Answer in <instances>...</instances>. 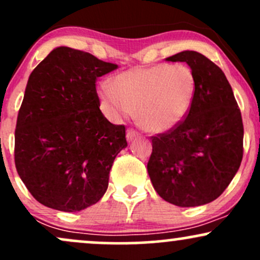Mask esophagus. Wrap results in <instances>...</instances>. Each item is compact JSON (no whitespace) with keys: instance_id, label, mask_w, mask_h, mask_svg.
I'll return each instance as SVG.
<instances>
[{"instance_id":"1","label":"esophagus","mask_w":260,"mask_h":260,"mask_svg":"<svg viewBox=\"0 0 260 260\" xmlns=\"http://www.w3.org/2000/svg\"><path fill=\"white\" fill-rule=\"evenodd\" d=\"M138 137V133L136 132L134 129H128L127 133H126V138H127V142H132L134 138H137Z\"/></svg>"}]
</instances>
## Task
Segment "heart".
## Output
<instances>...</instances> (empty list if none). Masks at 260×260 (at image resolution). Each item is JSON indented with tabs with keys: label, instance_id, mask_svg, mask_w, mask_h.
Wrapping results in <instances>:
<instances>
[{
	"label": "heart",
	"instance_id": "1",
	"mask_svg": "<svg viewBox=\"0 0 260 260\" xmlns=\"http://www.w3.org/2000/svg\"><path fill=\"white\" fill-rule=\"evenodd\" d=\"M196 94V74L187 64L132 68L98 86L110 117L120 120L137 111L140 126L153 133L177 127L192 109Z\"/></svg>",
	"mask_w": 260,
	"mask_h": 260
}]
</instances>
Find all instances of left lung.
<instances>
[{"mask_svg": "<svg viewBox=\"0 0 260 260\" xmlns=\"http://www.w3.org/2000/svg\"><path fill=\"white\" fill-rule=\"evenodd\" d=\"M186 62L197 94L183 121L153 137L148 174L161 198L182 208L215 201L237 174L243 156V123L234 91L217 66L186 50L166 58Z\"/></svg>", "mask_w": 260, "mask_h": 260, "instance_id": "left-lung-1", "label": "left lung"}]
</instances>
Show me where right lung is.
<instances>
[{
	"label": "right lung",
	"mask_w": 260,
	"mask_h": 260,
	"mask_svg": "<svg viewBox=\"0 0 260 260\" xmlns=\"http://www.w3.org/2000/svg\"><path fill=\"white\" fill-rule=\"evenodd\" d=\"M90 53L59 46L29 76L14 133L20 180L39 203L76 213L101 199L126 128L100 111L95 80L116 70Z\"/></svg>",
	"instance_id": "add662e5"
}]
</instances>
